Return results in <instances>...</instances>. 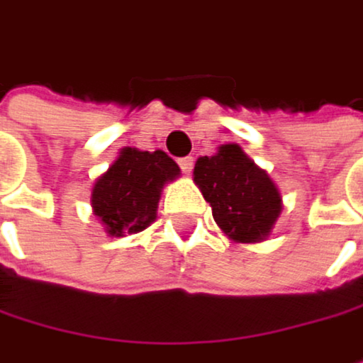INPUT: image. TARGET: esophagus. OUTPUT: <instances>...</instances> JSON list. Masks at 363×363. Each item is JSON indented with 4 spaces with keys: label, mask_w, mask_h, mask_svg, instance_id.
Wrapping results in <instances>:
<instances>
[{
    "label": "esophagus",
    "mask_w": 363,
    "mask_h": 363,
    "mask_svg": "<svg viewBox=\"0 0 363 363\" xmlns=\"http://www.w3.org/2000/svg\"><path fill=\"white\" fill-rule=\"evenodd\" d=\"M179 167H182V171H184V173H190V171H192V167H194V158H192V156H184V158H179Z\"/></svg>",
    "instance_id": "34e87169"
}]
</instances>
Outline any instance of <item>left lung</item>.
Listing matches in <instances>:
<instances>
[{"mask_svg": "<svg viewBox=\"0 0 363 363\" xmlns=\"http://www.w3.org/2000/svg\"><path fill=\"white\" fill-rule=\"evenodd\" d=\"M194 182L211 205L216 224L237 243L262 241L281 213L272 179L235 143L194 164Z\"/></svg>", "mask_w": 363, "mask_h": 363, "instance_id": "8db88e82", "label": "left lung"}]
</instances>
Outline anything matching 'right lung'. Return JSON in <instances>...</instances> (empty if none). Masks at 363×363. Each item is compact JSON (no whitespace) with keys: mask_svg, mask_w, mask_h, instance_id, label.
I'll return each mask as SVG.
<instances>
[{"mask_svg":"<svg viewBox=\"0 0 363 363\" xmlns=\"http://www.w3.org/2000/svg\"><path fill=\"white\" fill-rule=\"evenodd\" d=\"M177 175V162L164 152L124 147L92 188L94 216L111 237L141 233L156 220L162 186Z\"/></svg>","mask_w":363,"mask_h":363,"instance_id":"right-lung-1","label":"right lung"}]
</instances>
